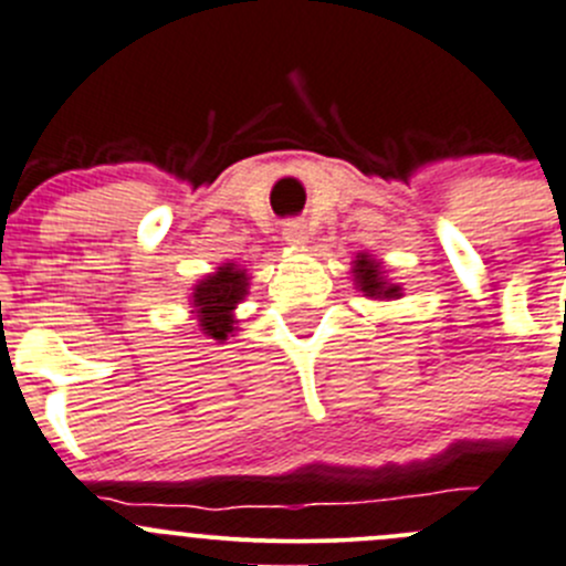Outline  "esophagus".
I'll list each match as a JSON object with an SVG mask.
<instances>
[{
    "label": "esophagus",
    "mask_w": 566,
    "mask_h": 566,
    "mask_svg": "<svg viewBox=\"0 0 566 566\" xmlns=\"http://www.w3.org/2000/svg\"><path fill=\"white\" fill-rule=\"evenodd\" d=\"M283 242L291 244V248H302L307 244V231L300 220H291L283 226Z\"/></svg>",
    "instance_id": "obj_1"
}]
</instances>
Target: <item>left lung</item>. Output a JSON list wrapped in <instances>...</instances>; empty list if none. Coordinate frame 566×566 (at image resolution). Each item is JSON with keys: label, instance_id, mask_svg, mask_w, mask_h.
<instances>
[{"label": "left lung", "instance_id": "1", "mask_svg": "<svg viewBox=\"0 0 566 566\" xmlns=\"http://www.w3.org/2000/svg\"><path fill=\"white\" fill-rule=\"evenodd\" d=\"M352 281L355 289L363 291V296H371V300H399L405 291L399 283H390V277L385 275L382 261L371 259L368 253H357L352 261Z\"/></svg>", "mask_w": 566, "mask_h": 566}]
</instances>
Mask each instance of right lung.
Masks as SVG:
<instances>
[{"instance_id":"right-lung-1","label":"right lung","mask_w":566,"mask_h":566,"mask_svg":"<svg viewBox=\"0 0 566 566\" xmlns=\"http://www.w3.org/2000/svg\"><path fill=\"white\" fill-rule=\"evenodd\" d=\"M250 275L237 261L217 266L211 275L200 277L189 294V307L206 338L226 344L237 333V305L248 296Z\"/></svg>"}]
</instances>
